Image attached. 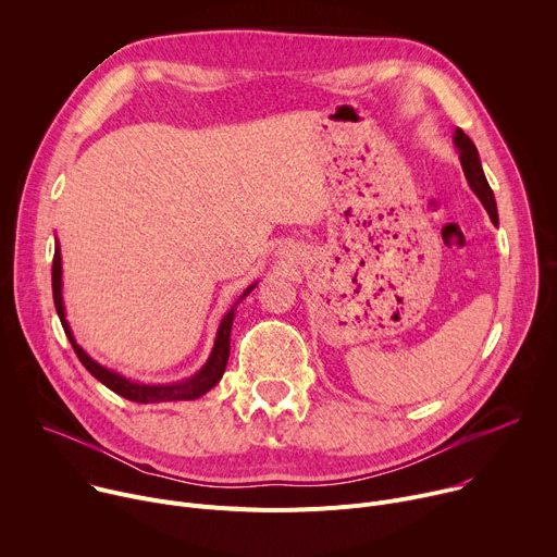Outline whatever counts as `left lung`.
Segmentation results:
<instances>
[{"label":"left lung","mask_w":557,"mask_h":557,"mask_svg":"<svg viewBox=\"0 0 557 557\" xmlns=\"http://www.w3.org/2000/svg\"><path fill=\"white\" fill-rule=\"evenodd\" d=\"M454 147H456V151H458L460 165H462V172H465V178H467L471 191L481 198V202H483V207L487 209L492 222L496 224V222H498L496 198H494V191H492V187H490V183H487V178H485L479 149H475V145L471 143V138H469L460 127H456V132H454Z\"/></svg>","instance_id":"left-lung-1"}]
</instances>
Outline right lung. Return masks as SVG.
Segmentation results:
<instances>
[{
    "instance_id": "1",
    "label": "right lung",
    "mask_w": 557,
    "mask_h": 557,
    "mask_svg": "<svg viewBox=\"0 0 557 557\" xmlns=\"http://www.w3.org/2000/svg\"><path fill=\"white\" fill-rule=\"evenodd\" d=\"M61 249H59V240L54 243V258H52V297H54V308H57V314L61 320V326L78 357V361H82L86 366V370L99 379L106 387H110L112 392L121 394L123 399H129V401H136V404H163V401H194L198 399V396L207 394L224 374V368H226V361H228V350H231V326H233V317H235V306L237 301H243L256 286L258 282H253L251 286L245 288V293L237 297V301L226 310V314L222 317V322L218 326V333H215V342H213V348H211V355L207 359V363L196 372L191 374L189 379H183V381H176V383H158V385H151V383H140V381H132L123 374H119L116 370H110L106 366H101L99 361H95L82 346L76 344L74 335H72V329L65 320V306H63V282H61Z\"/></svg>"
}]
</instances>
